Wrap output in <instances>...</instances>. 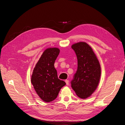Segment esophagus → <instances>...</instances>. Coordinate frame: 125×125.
I'll use <instances>...</instances> for the list:
<instances>
[{"mask_svg": "<svg viewBox=\"0 0 125 125\" xmlns=\"http://www.w3.org/2000/svg\"><path fill=\"white\" fill-rule=\"evenodd\" d=\"M65 82L66 83V84L67 85H69V80H66Z\"/></svg>", "mask_w": 125, "mask_h": 125, "instance_id": "esophagus-1", "label": "esophagus"}]
</instances>
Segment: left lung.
<instances>
[{
  "label": "left lung",
  "mask_w": 125,
  "mask_h": 125,
  "mask_svg": "<svg viewBox=\"0 0 125 125\" xmlns=\"http://www.w3.org/2000/svg\"><path fill=\"white\" fill-rule=\"evenodd\" d=\"M78 59V69L71 81V87L77 95L86 99L92 95L99 85L101 66L93 49L89 44L80 42L72 45Z\"/></svg>",
  "instance_id": "left-lung-1"
}]
</instances>
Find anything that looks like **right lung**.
Returning a JSON list of instances; mask_svg holds the SVG:
<instances>
[{"label": "right lung", "instance_id": "obj_1", "mask_svg": "<svg viewBox=\"0 0 125 125\" xmlns=\"http://www.w3.org/2000/svg\"><path fill=\"white\" fill-rule=\"evenodd\" d=\"M60 52L56 47L45 50L33 69L31 83L36 93L43 101L52 102L57 97L65 82L58 78L54 63Z\"/></svg>", "mask_w": 125, "mask_h": 125}]
</instances>
